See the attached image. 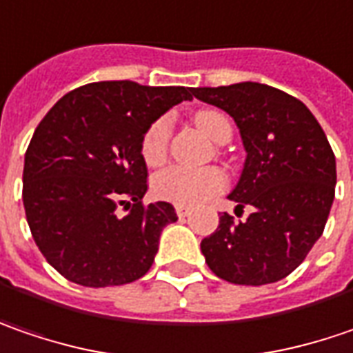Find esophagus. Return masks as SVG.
<instances>
[{"instance_id":"1","label":"esophagus","mask_w":353,"mask_h":353,"mask_svg":"<svg viewBox=\"0 0 353 353\" xmlns=\"http://www.w3.org/2000/svg\"><path fill=\"white\" fill-rule=\"evenodd\" d=\"M174 210H176L179 219H186V216L190 214V208H188L186 204H174Z\"/></svg>"}]
</instances>
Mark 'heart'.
<instances>
[{"label": "heart", "mask_w": 353, "mask_h": 353, "mask_svg": "<svg viewBox=\"0 0 353 353\" xmlns=\"http://www.w3.org/2000/svg\"><path fill=\"white\" fill-rule=\"evenodd\" d=\"M194 125L201 131L212 139L214 143H226L232 137V125L216 109H203L194 113ZM170 139V119L161 117L150 125L143 143L141 154L149 167H159L165 163ZM226 186V174L221 168H188V167H170L159 172L152 181V190L159 199H165L170 203L179 204H199L219 194Z\"/></svg>", "instance_id": "obj_1"}]
</instances>
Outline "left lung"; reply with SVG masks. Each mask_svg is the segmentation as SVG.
Segmentation results:
<instances>
[{
  "label": "left lung",
  "mask_w": 353,
  "mask_h": 353,
  "mask_svg": "<svg viewBox=\"0 0 353 353\" xmlns=\"http://www.w3.org/2000/svg\"><path fill=\"white\" fill-rule=\"evenodd\" d=\"M192 95L234 119L246 161L228 194L246 221L221 214L201 242L219 278L262 286L294 272L322 236L336 194V157L316 117L288 93L264 83L196 87Z\"/></svg>",
  "instance_id": "8db88e82"
}]
</instances>
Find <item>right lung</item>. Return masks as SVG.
I'll list each match as a JSON object with an SVG mask.
<instances>
[{"label":"right lung","instance_id":"add662e5","mask_svg":"<svg viewBox=\"0 0 353 353\" xmlns=\"http://www.w3.org/2000/svg\"><path fill=\"white\" fill-rule=\"evenodd\" d=\"M192 87L99 81L63 95L31 137L23 165L27 224L45 260L67 280L121 286L149 272L172 204L143 206L141 143ZM130 212L123 217L118 206Z\"/></svg>","mask_w":353,"mask_h":353}]
</instances>
